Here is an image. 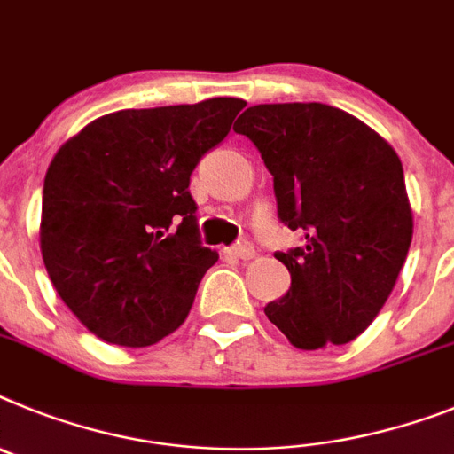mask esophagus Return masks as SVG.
<instances>
[{
  "instance_id": "esophagus-1",
  "label": "esophagus",
  "mask_w": 454,
  "mask_h": 454,
  "mask_svg": "<svg viewBox=\"0 0 454 454\" xmlns=\"http://www.w3.org/2000/svg\"><path fill=\"white\" fill-rule=\"evenodd\" d=\"M227 253L234 254V257H239V259H253L254 257V246H253V243H247V241L239 243V246L230 247Z\"/></svg>"
}]
</instances>
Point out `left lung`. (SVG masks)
I'll use <instances>...</instances> for the list:
<instances>
[{"label":"left lung","instance_id":"8db88e82","mask_svg":"<svg viewBox=\"0 0 454 454\" xmlns=\"http://www.w3.org/2000/svg\"><path fill=\"white\" fill-rule=\"evenodd\" d=\"M273 174L278 218L305 246L275 253L292 286L264 308L296 348L356 340L381 312L406 262L413 213L393 146L324 103L247 107L234 126Z\"/></svg>","mask_w":454,"mask_h":454}]
</instances>
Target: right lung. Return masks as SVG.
<instances>
[{"label": "right lung", "instance_id": "obj_1", "mask_svg": "<svg viewBox=\"0 0 454 454\" xmlns=\"http://www.w3.org/2000/svg\"><path fill=\"white\" fill-rule=\"evenodd\" d=\"M243 107L208 98L119 110L57 151L43 184V264L96 338L149 347L185 321L218 262L200 241L190 174Z\"/></svg>", "mask_w": 454, "mask_h": 454}]
</instances>
